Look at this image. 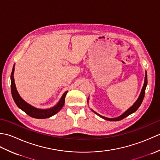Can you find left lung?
Here are the masks:
<instances>
[{"mask_svg": "<svg viewBox=\"0 0 160 160\" xmlns=\"http://www.w3.org/2000/svg\"><path fill=\"white\" fill-rule=\"evenodd\" d=\"M147 73H146V76H145V80H144V86L143 87H142V91H141V93L140 95V96H139V98L137 100V101L135 102V104L132 105V106L130 108H128V109L124 112V113L122 114V115H120V117L118 118H105V117H103L102 116V115L98 114L97 113H96L94 111H93L95 113H96L97 115H99L100 117H101L102 118L104 119V120H108V121H119V120H122V119H124L125 118H127V116H128L129 115H131V113H134V112L138 110V108L140 107V106L141 105L142 101H143V99L144 98V94H145V90H146V87H147Z\"/></svg>", "mask_w": 160, "mask_h": 160, "instance_id": "8db88e82", "label": "left lung"}]
</instances>
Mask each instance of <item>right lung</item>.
<instances>
[{"label":"right lung","instance_id":"1","mask_svg":"<svg viewBox=\"0 0 160 160\" xmlns=\"http://www.w3.org/2000/svg\"><path fill=\"white\" fill-rule=\"evenodd\" d=\"M13 72H14V66H13L12 71L11 73V92L13 97V99L14 100L15 103L17 106L20 109L22 110L25 113H26L30 117L36 118V119H45L48 118L53 116V115L57 113L58 112L60 111L61 108H62L64 104V100H65V97L67 93V91L64 93L60 101L58 102L55 107H53L49 109H38L33 107L31 105L28 104L26 102L24 101L18 93L16 90V85L14 83V78H13Z\"/></svg>","mask_w":160,"mask_h":160}]
</instances>
